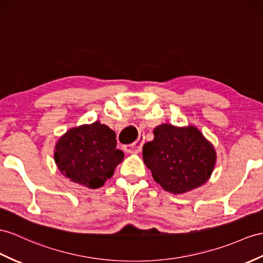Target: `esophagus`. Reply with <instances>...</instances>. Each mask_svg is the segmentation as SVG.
<instances>
[{
  "instance_id": "esophagus-1",
  "label": "esophagus",
  "mask_w": 263,
  "mask_h": 263,
  "mask_svg": "<svg viewBox=\"0 0 263 263\" xmlns=\"http://www.w3.org/2000/svg\"><path fill=\"white\" fill-rule=\"evenodd\" d=\"M144 143H145V137L143 135H140L138 137V139L136 140V142H134L130 145H125L123 148H124V151L126 153H129V154H132V153H139L140 151H142V148H143Z\"/></svg>"
}]
</instances>
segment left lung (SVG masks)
Listing matches in <instances>:
<instances>
[{
  "instance_id": "obj_1",
  "label": "left lung",
  "mask_w": 263,
  "mask_h": 263,
  "mask_svg": "<svg viewBox=\"0 0 263 263\" xmlns=\"http://www.w3.org/2000/svg\"><path fill=\"white\" fill-rule=\"evenodd\" d=\"M143 159L165 191L182 194L208 181L215 152L195 127L164 124L154 129V139L144 145Z\"/></svg>"
}]
</instances>
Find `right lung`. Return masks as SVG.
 <instances>
[{
  "label": "right lung",
  "mask_w": 263,
  "mask_h": 263,
  "mask_svg": "<svg viewBox=\"0 0 263 263\" xmlns=\"http://www.w3.org/2000/svg\"><path fill=\"white\" fill-rule=\"evenodd\" d=\"M116 145V134L96 121L67 132L57 143L54 161L70 181L98 189L123 161L124 153Z\"/></svg>",
  "instance_id": "right-lung-1"
}]
</instances>
